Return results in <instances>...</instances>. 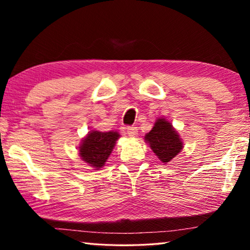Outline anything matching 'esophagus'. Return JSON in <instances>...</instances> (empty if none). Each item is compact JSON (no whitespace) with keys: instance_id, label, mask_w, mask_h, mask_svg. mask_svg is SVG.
Listing matches in <instances>:
<instances>
[{"instance_id":"esophagus-1","label":"esophagus","mask_w":250,"mask_h":250,"mask_svg":"<svg viewBox=\"0 0 250 250\" xmlns=\"http://www.w3.org/2000/svg\"><path fill=\"white\" fill-rule=\"evenodd\" d=\"M126 133H128L129 137H137L138 134V128L137 126H128L126 128Z\"/></svg>"}]
</instances>
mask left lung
Segmentation results:
<instances>
[{"label": "left lung", "instance_id": "obj_1", "mask_svg": "<svg viewBox=\"0 0 250 250\" xmlns=\"http://www.w3.org/2000/svg\"><path fill=\"white\" fill-rule=\"evenodd\" d=\"M145 140L163 163L170 162L183 149L179 133L164 118H159L155 121L153 128L146 134Z\"/></svg>", "mask_w": 250, "mask_h": 250}]
</instances>
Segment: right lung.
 Segmentation results:
<instances>
[{
    "label": "right lung",
    "mask_w": 250,
    "mask_h": 250,
    "mask_svg": "<svg viewBox=\"0 0 250 250\" xmlns=\"http://www.w3.org/2000/svg\"><path fill=\"white\" fill-rule=\"evenodd\" d=\"M120 134L117 131L100 132L92 130L83 139L79 146V155L83 161L89 164L95 170H99L104 166L105 161L115 147L116 141Z\"/></svg>",
    "instance_id": "add662e5"
}]
</instances>
